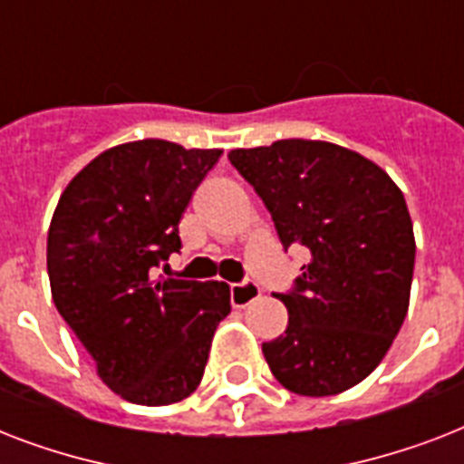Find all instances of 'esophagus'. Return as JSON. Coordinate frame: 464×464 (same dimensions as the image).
Returning a JSON list of instances; mask_svg holds the SVG:
<instances>
[{"instance_id":"34e87169","label":"esophagus","mask_w":464,"mask_h":464,"mask_svg":"<svg viewBox=\"0 0 464 464\" xmlns=\"http://www.w3.org/2000/svg\"><path fill=\"white\" fill-rule=\"evenodd\" d=\"M262 294V289L255 282H243V284H233L231 286V305L233 308H246L253 301H257Z\"/></svg>"}]
</instances>
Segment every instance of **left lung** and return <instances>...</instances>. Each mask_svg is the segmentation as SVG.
I'll return each instance as SVG.
<instances>
[{
	"instance_id": "8db88e82",
	"label": "left lung",
	"mask_w": 464,
	"mask_h": 464,
	"mask_svg": "<svg viewBox=\"0 0 464 464\" xmlns=\"http://www.w3.org/2000/svg\"><path fill=\"white\" fill-rule=\"evenodd\" d=\"M284 250L310 262L286 294L284 334L262 344L284 388L305 397L353 388L388 353L410 308L414 228L404 195L373 160L330 141L233 149Z\"/></svg>"
}]
</instances>
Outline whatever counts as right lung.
I'll return each instance as SVG.
<instances>
[{"mask_svg":"<svg viewBox=\"0 0 464 464\" xmlns=\"http://www.w3.org/2000/svg\"><path fill=\"white\" fill-rule=\"evenodd\" d=\"M218 156L166 140L112 147L69 182L50 221L54 305L127 402L160 407L192 395L231 313L228 284L154 276L182 247V211Z\"/></svg>","mask_w":464,"mask_h":464,"instance_id":"add662e5","label":"right lung"}]
</instances>
